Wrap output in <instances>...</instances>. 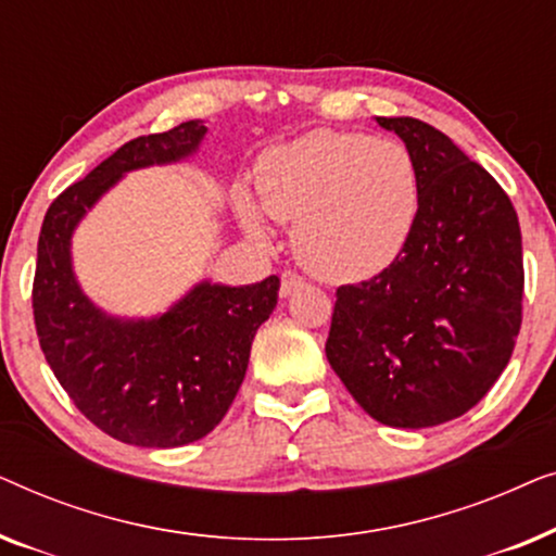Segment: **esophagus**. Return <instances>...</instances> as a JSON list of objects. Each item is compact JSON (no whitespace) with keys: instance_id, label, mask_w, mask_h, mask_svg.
I'll list each match as a JSON object with an SVG mask.
<instances>
[{"instance_id":"34e87169","label":"esophagus","mask_w":556,"mask_h":556,"mask_svg":"<svg viewBox=\"0 0 556 556\" xmlns=\"http://www.w3.org/2000/svg\"><path fill=\"white\" fill-rule=\"evenodd\" d=\"M301 286H306V278L299 276L295 270H286L283 276H280V295H283V299H288V295L299 291Z\"/></svg>"}]
</instances>
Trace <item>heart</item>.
Masks as SVG:
<instances>
[{
	"label": "heart",
	"mask_w": 556,
	"mask_h": 556,
	"mask_svg": "<svg viewBox=\"0 0 556 556\" xmlns=\"http://www.w3.org/2000/svg\"><path fill=\"white\" fill-rule=\"evenodd\" d=\"M257 202L293 223V245L316 276L356 280L397 261L420 217V174L405 143L367 134L314 131L273 149L255 177ZM250 238L270 227L250 194H238Z\"/></svg>",
	"instance_id": "b5f03b06"
}]
</instances>
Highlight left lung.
<instances>
[{
	"mask_svg": "<svg viewBox=\"0 0 556 556\" xmlns=\"http://www.w3.org/2000/svg\"><path fill=\"white\" fill-rule=\"evenodd\" d=\"M420 174V217L379 276L339 286L326 359L390 428H432L478 405L521 329L523 255L508 194L425 121L377 116Z\"/></svg>",
	"mask_w": 556,
	"mask_h": 556,
	"instance_id": "1",
	"label": "left lung"
}]
</instances>
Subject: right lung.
Masks as SVG:
<instances>
[{
  "instance_id": "add662e5",
  "label": "right lung",
  "mask_w": 556,
  "mask_h": 556,
  "mask_svg": "<svg viewBox=\"0 0 556 556\" xmlns=\"http://www.w3.org/2000/svg\"><path fill=\"white\" fill-rule=\"evenodd\" d=\"M202 121L128 141L50 204L37 240L35 329L67 397L105 435L179 447L217 428L242 379L255 331L278 303V276L253 286L202 280L162 316L116 318L80 291L71 240L126 172L192 156Z\"/></svg>"
}]
</instances>
